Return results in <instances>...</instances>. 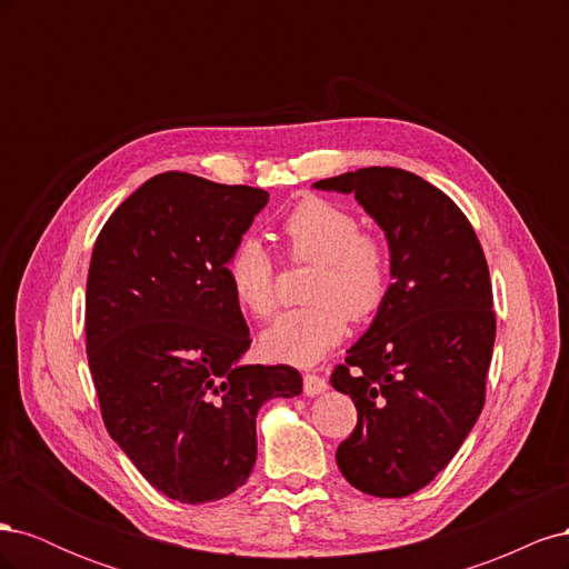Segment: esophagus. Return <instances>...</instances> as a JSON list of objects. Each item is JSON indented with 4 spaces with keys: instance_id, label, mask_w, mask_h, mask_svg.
I'll use <instances>...</instances> for the list:
<instances>
[{
    "instance_id": "esophagus-1",
    "label": "esophagus",
    "mask_w": 569,
    "mask_h": 569,
    "mask_svg": "<svg viewBox=\"0 0 569 569\" xmlns=\"http://www.w3.org/2000/svg\"><path fill=\"white\" fill-rule=\"evenodd\" d=\"M325 389H327V380H325V377L313 375V372L303 375V391H306V396H318V393H322Z\"/></svg>"
}]
</instances>
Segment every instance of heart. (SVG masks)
<instances>
[{
	"label": "heart",
	"instance_id": "obj_1",
	"mask_svg": "<svg viewBox=\"0 0 569 569\" xmlns=\"http://www.w3.org/2000/svg\"><path fill=\"white\" fill-rule=\"evenodd\" d=\"M289 261L316 263L306 284L308 306L284 313L263 335V351L282 363L313 366L347 335L349 320L380 311L391 287V251L380 234L360 230L347 206L306 197L280 226ZM222 272L237 303L258 320L278 311V268L256 237L230 249Z\"/></svg>",
	"mask_w": 569,
	"mask_h": 569
}]
</instances>
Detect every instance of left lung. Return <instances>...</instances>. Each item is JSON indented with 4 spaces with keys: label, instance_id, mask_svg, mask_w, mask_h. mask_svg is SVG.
I'll use <instances>...</instances> for the list:
<instances>
[{
    "label": "left lung",
    "instance_id": "obj_1",
    "mask_svg": "<svg viewBox=\"0 0 569 569\" xmlns=\"http://www.w3.org/2000/svg\"><path fill=\"white\" fill-rule=\"evenodd\" d=\"M313 187L356 194L391 251L387 301L330 377L358 410L337 465L363 493L410 496L485 408L496 339L487 258L453 199L408 170L370 166Z\"/></svg>",
    "mask_w": 569,
    "mask_h": 569
}]
</instances>
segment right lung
Returning a JSON list of instances; mask_svg holds the SVG:
<instances>
[{"label": "right lung", "instance_id": "obj_1", "mask_svg": "<svg viewBox=\"0 0 569 569\" xmlns=\"http://www.w3.org/2000/svg\"><path fill=\"white\" fill-rule=\"evenodd\" d=\"M268 192L199 176H153L101 228L84 337L111 439L153 489L209 503L244 485L256 416L301 393L289 366H244L247 320L222 272Z\"/></svg>", "mask_w": 569, "mask_h": 569}]
</instances>
